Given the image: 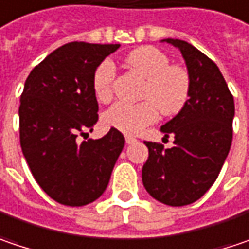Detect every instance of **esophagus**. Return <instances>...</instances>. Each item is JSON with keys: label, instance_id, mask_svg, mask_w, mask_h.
Segmentation results:
<instances>
[{"label": "esophagus", "instance_id": "esophagus-1", "mask_svg": "<svg viewBox=\"0 0 249 249\" xmlns=\"http://www.w3.org/2000/svg\"><path fill=\"white\" fill-rule=\"evenodd\" d=\"M125 142H126L128 145H131V143L137 142V138H135V137H131V135H126V137H125Z\"/></svg>", "mask_w": 249, "mask_h": 249}]
</instances>
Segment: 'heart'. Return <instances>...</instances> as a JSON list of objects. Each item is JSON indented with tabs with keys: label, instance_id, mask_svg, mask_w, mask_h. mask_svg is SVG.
I'll return each instance as SVG.
<instances>
[{
	"label": "heart",
	"instance_id": "heart-1",
	"mask_svg": "<svg viewBox=\"0 0 249 249\" xmlns=\"http://www.w3.org/2000/svg\"><path fill=\"white\" fill-rule=\"evenodd\" d=\"M126 65L139 74L145 84L138 104L115 103L104 114V123L124 134H137L163 115H175L184 107L190 94L189 73L180 66L169 65V57L154 46H142L132 51L125 59ZM115 65L103 60L93 74V90L101 103L110 101L115 81Z\"/></svg>",
	"mask_w": 249,
	"mask_h": 249
}]
</instances>
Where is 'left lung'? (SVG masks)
<instances>
[{"label": "left lung", "mask_w": 249, "mask_h": 249, "mask_svg": "<svg viewBox=\"0 0 249 249\" xmlns=\"http://www.w3.org/2000/svg\"><path fill=\"white\" fill-rule=\"evenodd\" d=\"M182 53L190 77V94L182 110L160 126L173 146L145 142L149 156L142 183L158 201L180 207L195 203L215 182L232 141L234 98L217 65L193 45L163 39Z\"/></svg>", "instance_id": "left-lung-1"}]
</instances>
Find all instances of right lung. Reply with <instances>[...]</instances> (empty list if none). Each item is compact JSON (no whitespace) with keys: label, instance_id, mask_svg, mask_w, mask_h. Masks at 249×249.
Wrapping results in <instances>:
<instances>
[{"label":"right lung","instance_id":"add662e5","mask_svg":"<svg viewBox=\"0 0 249 249\" xmlns=\"http://www.w3.org/2000/svg\"><path fill=\"white\" fill-rule=\"evenodd\" d=\"M120 45L70 42L37 65L23 86L19 106L22 154L35 180L54 201L80 207L100 197L124 148L111 128L86 139L98 121L93 74Z\"/></svg>","mask_w":249,"mask_h":249}]
</instances>
